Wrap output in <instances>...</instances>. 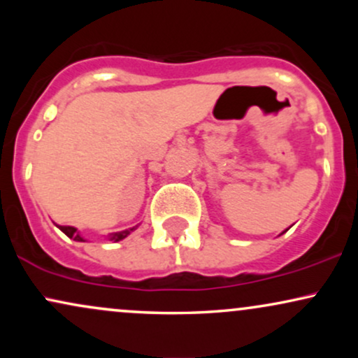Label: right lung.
<instances>
[{
    "label": "right lung",
    "mask_w": 358,
    "mask_h": 358,
    "mask_svg": "<svg viewBox=\"0 0 358 358\" xmlns=\"http://www.w3.org/2000/svg\"><path fill=\"white\" fill-rule=\"evenodd\" d=\"M59 229H60L62 232L65 234V236L71 237V239H73V241H84V239H82V237L79 236V232H77L76 227H71V225H59ZM131 231H133V229H127V231H121V232H116V234H110L109 241L117 242V241L124 239V237H127V234H129Z\"/></svg>",
    "instance_id": "add662e5"
}]
</instances>
